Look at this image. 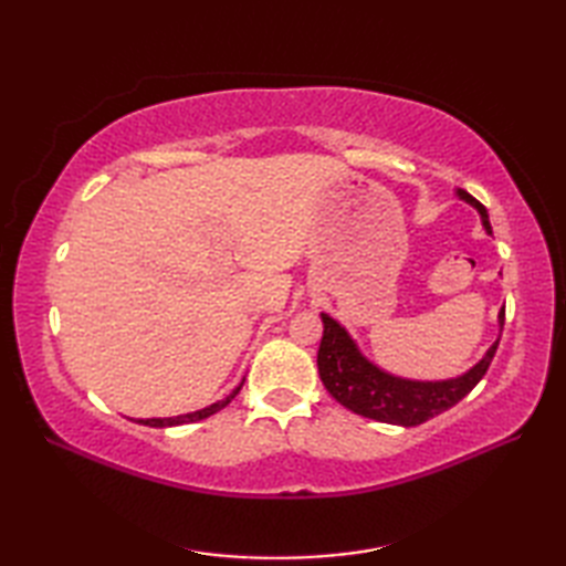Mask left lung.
Listing matches in <instances>:
<instances>
[{
    "instance_id": "1",
    "label": "left lung",
    "mask_w": 566,
    "mask_h": 566,
    "mask_svg": "<svg viewBox=\"0 0 566 566\" xmlns=\"http://www.w3.org/2000/svg\"><path fill=\"white\" fill-rule=\"evenodd\" d=\"M457 197L472 203L479 216H482L486 233L491 235V223L484 203H479L464 189H457ZM321 321L323 338L318 347V375L323 387L328 389L335 401L350 408L353 413L403 428L426 423L428 418H436L454 403H460L486 375L501 340L499 335V340L489 347L486 355L460 377L440 381H418L394 377L375 363H369V359L359 353V347L350 338V333H347L338 321L331 318L328 314H321ZM503 321H506V311L501 308L499 328H503Z\"/></svg>"
}]
</instances>
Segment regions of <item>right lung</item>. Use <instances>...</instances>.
<instances>
[{
	"label": "right lung",
	"instance_id": "obj_1",
	"mask_svg": "<svg viewBox=\"0 0 566 566\" xmlns=\"http://www.w3.org/2000/svg\"><path fill=\"white\" fill-rule=\"evenodd\" d=\"M243 381H245V379H243ZM243 381H240L238 387L226 396V399L216 401V403H211V406H207V408H201V411L185 413V416H175V418H140L138 423L150 426V428H170V426H182V423H197V420H203V418H209V416H213V413H219L221 408H226L228 403H231V401L235 399V394L240 391V387H243Z\"/></svg>",
	"mask_w": 566,
	"mask_h": 566
}]
</instances>
